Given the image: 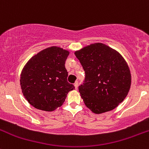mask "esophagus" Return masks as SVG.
I'll return each instance as SVG.
<instances>
[{"instance_id":"1","label":"esophagus","mask_w":149,"mask_h":149,"mask_svg":"<svg viewBox=\"0 0 149 149\" xmlns=\"http://www.w3.org/2000/svg\"><path fill=\"white\" fill-rule=\"evenodd\" d=\"M74 86H75V88H76V89H77L78 86H79V83H78V81L75 82V83H74Z\"/></svg>"}]
</instances>
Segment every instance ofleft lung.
Instances as JSON below:
<instances>
[{"mask_svg": "<svg viewBox=\"0 0 149 149\" xmlns=\"http://www.w3.org/2000/svg\"><path fill=\"white\" fill-rule=\"evenodd\" d=\"M86 77L79 87L86 106L95 114L116 108L131 85L128 65L120 54L102 43H94L74 52Z\"/></svg>", "mask_w": 149, "mask_h": 149, "instance_id": "left-lung-1", "label": "left lung"}]
</instances>
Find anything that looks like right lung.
<instances>
[{
  "label": "right lung",
  "mask_w": 149,
  "mask_h": 149,
  "mask_svg": "<svg viewBox=\"0 0 149 149\" xmlns=\"http://www.w3.org/2000/svg\"><path fill=\"white\" fill-rule=\"evenodd\" d=\"M69 51L52 46L31 57L20 76L22 93L28 102L46 112H52L65 102L75 86L67 81L65 63Z\"/></svg>",
  "instance_id": "1"
}]
</instances>
